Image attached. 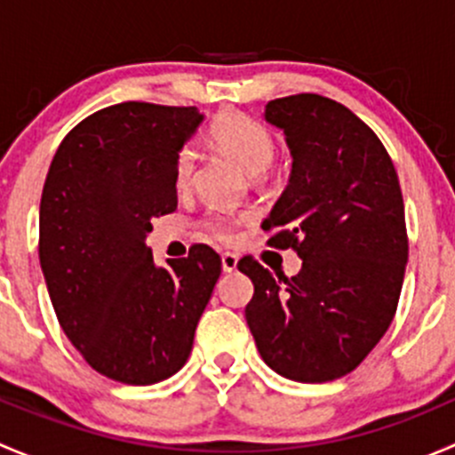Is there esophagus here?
I'll use <instances>...</instances> for the list:
<instances>
[{"instance_id": "obj_1", "label": "esophagus", "mask_w": 455, "mask_h": 455, "mask_svg": "<svg viewBox=\"0 0 455 455\" xmlns=\"http://www.w3.org/2000/svg\"><path fill=\"white\" fill-rule=\"evenodd\" d=\"M222 270L224 273H235L237 270V255L235 253L222 255Z\"/></svg>"}]
</instances>
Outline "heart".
<instances>
[{
    "mask_svg": "<svg viewBox=\"0 0 455 455\" xmlns=\"http://www.w3.org/2000/svg\"><path fill=\"white\" fill-rule=\"evenodd\" d=\"M211 142L231 156L249 176H261L275 158V139L268 127L257 118L242 112H224L209 130ZM194 173V151L182 149L176 160V185L187 187ZM233 220L228 215L213 213L204 220V231L215 240H231Z\"/></svg>",
    "mask_w": 455,
    "mask_h": 455,
    "instance_id": "b5f03b06",
    "label": "heart"
}]
</instances>
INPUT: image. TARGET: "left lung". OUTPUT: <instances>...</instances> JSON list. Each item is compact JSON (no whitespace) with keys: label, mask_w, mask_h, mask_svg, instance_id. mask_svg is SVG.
<instances>
[{"label":"left lung","mask_w":455,"mask_h":455,"mask_svg":"<svg viewBox=\"0 0 455 455\" xmlns=\"http://www.w3.org/2000/svg\"><path fill=\"white\" fill-rule=\"evenodd\" d=\"M264 118L286 136L292 172L261 228L304 264L288 279L240 259L255 286L246 323L268 368L325 383L355 370L396 313L407 266L401 185L379 136L337 100L283 96Z\"/></svg>","instance_id":"left-lung-1"}]
</instances>
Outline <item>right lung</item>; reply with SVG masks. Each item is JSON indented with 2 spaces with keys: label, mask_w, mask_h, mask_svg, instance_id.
Returning a JSON list of instances; mask_svg holds the SVG:
<instances>
[{
  "label": "right lung",
  "mask_w": 455,
  "mask_h": 455,
  "mask_svg": "<svg viewBox=\"0 0 455 455\" xmlns=\"http://www.w3.org/2000/svg\"><path fill=\"white\" fill-rule=\"evenodd\" d=\"M196 108L127 103L63 139L39 206V261L63 332L99 374L154 385L187 363L222 273L220 255L156 266L151 218L176 211V160L202 123Z\"/></svg>",
  "instance_id": "right-lung-1"
}]
</instances>
